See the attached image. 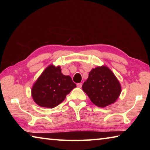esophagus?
<instances>
[{
  "instance_id": "obj_1",
  "label": "esophagus",
  "mask_w": 150,
  "mask_h": 150,
  "mask_svg": "<svg viewBox=\"0 0 150 150\" xmlns=\"http://www.w3.org/2000/svg\"><path fill=\"white\" fill-rule=\"evenodd\" d=\"M82 83H77V87H79V88H81V87H82Z\"/></svg>"
}]
</instances>
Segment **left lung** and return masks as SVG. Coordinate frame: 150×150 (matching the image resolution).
Returning <instances> with one entry per match:
<instances>
[{"label":"left lung","mask_w":150,"mask_h":150,"mask_svg":"<svg viewBox=\"0 0 150 150\" xmlns=\"http://www.w3.org/2000/svg\"><path fill=\"white\" fill-rule=\"evenodd\" d=\"M82 88L91 102L101 108L115 103L122 91L118 79L105 65L92 69Z\"/></svg>","instance_id":"left-lung-1"}]
</instances>
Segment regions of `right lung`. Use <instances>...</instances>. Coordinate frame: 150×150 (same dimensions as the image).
Instances as JSON below:
<instances>
[{
  "label": "right lung",
  "mask_w": 150,
  "mask_h": 150,
  "mask_svg": "<svg viewBox=\"0 0 150 150\" xmlns=\"http://www.w3.org/2000/svg\"><path fill=\"white\" fill-rule=\"evenodd\" d=\"M75 87L70 76L62 73L60 66L50 65L33 85L32 96L38 106L52 108L62 103Z\"/></svg>",
  "instance_id": "add662e5"
}]
</instances>
